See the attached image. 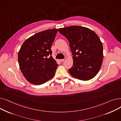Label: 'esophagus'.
<instances>
[{
	"mask_svg": "<svg viewBox=\"0 0 121 121\" xmlns=\"http://www.w3.org/2000/svg\"><path fill=\"white\" fill-rule=\"evenodd\" d=\"M66 58H64V59H61V61L62 62H65V61H66Z\"/></svg>",
	"mask_w": 121,
	"mask_h": 121,
	"instance_id": "esophagus-1",
	"label": "esophagus"
}]
</instances>
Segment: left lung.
Returning <instances> with one entry per match:
<instances>
[{
    "label": "left lung",
    "instance_id": "8db88e82",
    "mask_svg": "<svg viewBox=\"0 0 121 121\" xmlns=\"http://www.w3.org/2000/svg\"><path fill=\"white\" fill-rule=\"evenodd\" d=\"M58 31L69 42L73 65L69 69L72 77L89 80L98 73L103 61V47L98 35L88 28L73 25Z\"/></svg>",
    "mask_w": 121,
    "mask_h": 121
}]
</instances>
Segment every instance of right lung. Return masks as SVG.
Wrapping results in <instances>:
<instances>
[{
	"label": "right lung",
	"mask_w": 121,
	"mask_h": 121,
	"mask_svg": "<svg viewBox=\"0 0 121 121\" xmlns=\"http://www.w3.org/2000/svg\"><path fill=\"white\" fill-rule=\"evenodd\" d=\"M57 31V29H52L40 32L22 44L18 53V64L24 78L30 83L41 85L54 76L58 64L51 56V48Z\"/></svg>",
	"instance_id": "add662e5"
}]
</instances>
